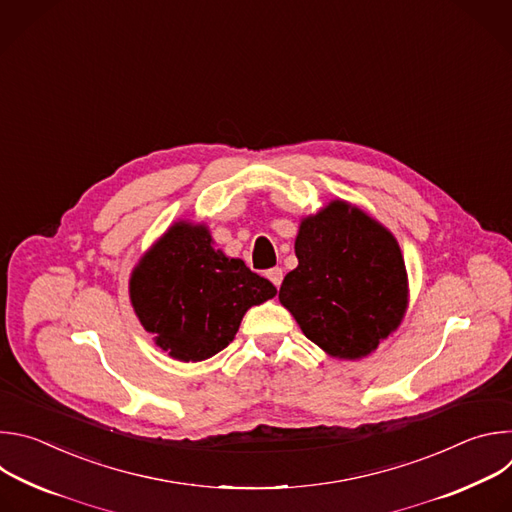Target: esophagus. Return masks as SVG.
I'll list each match as a JSON object with an SVG mask.
<instances>
[{
	"label": "esophagus",
	"mask_w": 512,
	"mask_h": 512,
	"mask_svg": "<svg viewBox=\"0 0 512 512\" xmlns=\"http://www.w3.org/2000/svg\"><path fill=\"white\" fill-rule=\"evenodd\" d=\"M265 275H267V279H269L275 287H279L281 281H283V269H281V267H271Z\"/></svg>",
	"instance_id": "esophagus-1"
}]
</instances>
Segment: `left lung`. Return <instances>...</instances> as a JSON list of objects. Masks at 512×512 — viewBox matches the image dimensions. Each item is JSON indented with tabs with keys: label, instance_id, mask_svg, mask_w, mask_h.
I'll use <instances>...</instances> for the list:
<instances>
[{
	"label": "left lung",
	"instance_id": "1",
	"mask_svg": "<svg viewBox=\"0 0 512 512\" xmlns=\"http://www.w3.org/2000/svg\"><path fill=\"white\" fill-rule=\"evenodd\" d=\"M296 257L279 302L314 344L354 360L397 330L407 308L405 261L395 237L369 214L330 202L302 221Z\"/></svg>",
	"mask_w": 512,
	"mask_h": 512
}]
</instances>
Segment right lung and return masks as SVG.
<instances>
[{"instance_id": "obj_1", "label": "right lung", "mask_w": 512, "mask_h": 512, "mask_svg": "<svg viewBox=\"0 0 512 512\" xmlns=\"http://www.w3.org/2000/svg\"><path fill=\"white\" fill-rule=\"evenodd\" d=\"M277 294L241 259L212 249L208 229L176 223L133 269L129 296L156 344L184 362L227 348L251 306Z\"/></svg>"}]
</instances>
